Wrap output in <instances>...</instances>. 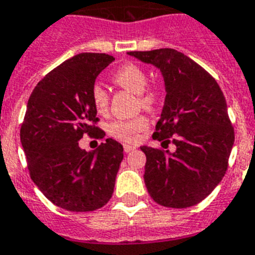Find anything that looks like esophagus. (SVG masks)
<instances>
[{
  "mask_svg": "<svg viewBox=\"0 0 255 255\" xmlns=\"http://www.w3.org/2000/svg\"><path fill=\"white\" fill-rule=\"evenodd\" d=\"M132 150H135V146H131V144H125V146H124V151H125L126 153L130 152V151Z\"/></svg>",
  "mask_w": 255,
  "mask_h": 255,
  "instance_id": "34e87169",
  "label": "esophagus"
}]
</instances>
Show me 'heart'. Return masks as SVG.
<instances>
[{
	"mask_svg": "<svg viewBox=\"0 0 255 255\" xmlns=\"http://www.w3.org/2000/svg\"><path fill=\"white\" fill-rule=\"evenodd\" d=\"M113 81L125 90L138 94L139 104L142 108L151 111L156 108L160 102V92L156 87H146L148 83V77L142 67L134 64H126L120 67L113 75ZM91 100L95 109L99 113L107 112L109 105L108 92L99 83H95L91 88ZM148 126L146 117H136L132 120H117L109 125V134L124 142H136L140 132H143Z\"/></svg>",
	"mask_w": 255,
	"mask_h": 255,
	"instance_id": "1",
	"label": "heart"
}]
</instances>
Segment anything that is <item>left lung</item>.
Returning <instances> with one entry per match:
<instances>
[{"label": "left lung", "mask_w": 255, "mask_h": 255, "mask_svg": "<svg viewBox=\"0 0 255 255\" xmlns=\"http://www.w3.org/2000/svg\"><path fill=\"white\" fill-rule=\"evenodd\" d=\"M128 54L160 70L167 95L152 138L176 146L173 152L140 147L147 159V190L164 207H191L218 186L228 167L235 130L226 98L215 79L178 50Z\"/></svg>", "instance_id": "8db88e82"}]
</instances>
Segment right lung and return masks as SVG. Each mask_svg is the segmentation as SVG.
<instances>
[{"mask_svg": "<svg viewBox=\"0 0 255 255\" xmlns=\"http://www.w3.org/2000/svg\"><path fill=\"white\" fill-rule=\"evenodd\" d=\"M115 61L105 53H81L37 83L20 128L29 176L52 203L73 212L108 203L124 159V147L108 138L95 152L79 147L83 134L105 135L91 100L98 75Z\"/></svg>", "mask_w": 255, "mask_h": 255, "instance_id": "1", "label": "right lung"}]
</instances>
